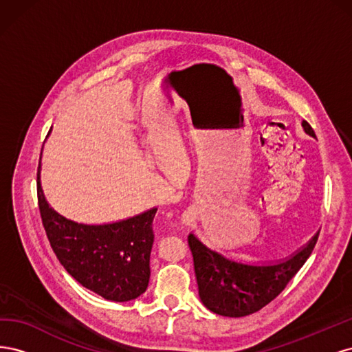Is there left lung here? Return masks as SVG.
Masks as SVG:
<instances>
[{
	"label": "left lung",
	"mask_w": 352,
	"mask_h": 352,
	"mask_svg": "<svg viewBox=\"0 0 352 352\" xmlns=\"http://www.w3.org/2000/svg\"><path fill=\"white\" fill-rule=\"evenodd\" d=\"M305 132L316 136L308 122ZM318 233L291 258L273 265H248L226 260L208 250L194 235L188 236L192 252L198 294L210 311L226 317H243L261 310L278 296L313 252Z\"/></svg>",
	"instance_id": "left-lung-1"
}]
</instances>
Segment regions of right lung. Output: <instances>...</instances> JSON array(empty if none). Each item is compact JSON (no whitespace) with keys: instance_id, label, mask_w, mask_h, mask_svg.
I'll return each instance as SVG.
<instances>
[{"instance_id":"1","label":"right lung","mask_w":352,"mask_h":352,"mask_svg":"<svg viewBox=\"0 0 352 352\" xmlns=\"http://www.w3.org/2000/svg\"><path fill=\"white\" fill-rule=\"evenodd\" d=\"M38 204L52 251L82 286L117 302L135 300L146 291L157 208L113 225H79L48 206L39 168Z\"/></svg>"}]
</instances>
